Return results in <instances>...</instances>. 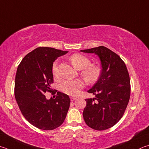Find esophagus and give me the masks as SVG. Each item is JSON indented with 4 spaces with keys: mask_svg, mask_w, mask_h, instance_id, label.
I'll list each match as a JSON object with an SVG mask.
<instances>
[{
    "mask_svg": "<svg viewBox=\"0 0 149 149\" xmlns=\"http://www.w3.org/2000/svg\"><path fill=\"white\" fill-rule=\"evenodd\" d=\"M76 99V98H75V97H70V100H71V101H74Z\"/></svg>",
    "mask_w": 149,
    "mask_h": 149,
    "instance_id": "obj_1",
    "label": "esophagus"
}]
</instances>
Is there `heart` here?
Segmentation results:
<instances>
[{"mask_svg": "<svg viewBox=\"0 0 149 149\" xmlns=\"http://www.w3.org/2000/svg\"><path fill=\"white\" fill-rule=\"evenodd\" d=\"M70 59L75 69L82 70L81 75L88 83H94L98 79L101 74V68L98 66L90 65L91 61L86 56L81 54H74ZM52 72L55 76H57V63L53 64ZM83 85V82L79 79L66 80L61 84V90L68 95L76 96L79 93V89L81 88Z\"/></svg>", "mask_w": 149, "mask_h": 149, "instance_id": "b5f03b06", "label": "heart"}]
</instances>
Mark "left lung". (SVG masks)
I'll use <instances>...</instances> for the list:
<instances>
[{
	"mask_svg": "<svg viewBox=\"0 0 149 149\" xmlns=\"http://www.w3.org/2000/svg\"><path fill=\"white\" fill-rule=\"evenodd\" d=\"M81 52L94 53L100 58L101 74L97 82L87 91L95 98L85 99L83 115L85 123L96 130L111 128L123 117L130 96V79L123 61L104 46Z\"/></svg>",
	"mask_w": 149,
	"mask_h": 149,
	"instance_id": "8db88e82",
	"label": "left lung"
}]
</instances>
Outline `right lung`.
I'll return each instance as SVG.
<instances>
[{
	"label": "right lung",
	"mask_w": 149,
	"mask_h": 149,
	"mask_svg": "<svg viewBox=\"0 0 149 149\" xmlns=\"http://www.w3.org/2000/svg\"><path fill=\"white\" fill-rule=\"evenodd\" d=\"M67 53L40 47L28 53L18 66L15 98L24 117L39 129L52 130L60 126L66 117L70 104L69 96L57 92L55 98L47 100L44 94L51 91L53 62Z\"/></svg>",
	"instance_id": "obj_1"
}]
</instances>
